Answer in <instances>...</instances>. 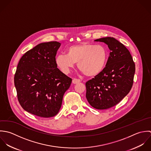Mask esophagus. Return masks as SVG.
<instances>
[{"instance_id":"obj_1","label":"esophagus","mask_w":151,"mask_h":151,"mask_svg":"<svg viewBox=\"0 0 151 151\" xmlns=\"http://www.w3.org/2000/svg\"><path fill=\"white\" fill-rule=\"evenodd\" d=\"M81 82V80L79 79H76V78H73V80H72V83L73 84H76V83H78Z\"/></svg>"}]
</instances>
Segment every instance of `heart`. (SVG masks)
<instances>
[{
    "instance_id": "b5f03b06",
    "label": "heart",
    "mask_w": 151,
    "mask_h": 151,
    "mask_svg": "<svg viewBox=\"0 0 151 151\" xmlns=\"http://www.w3.org/2000/svg\"><path fill=\"white\" fill-rule=\"evenodd\" d=\"M108 59V51L102 45L82 43L69 47L66 54L55 58V63L60 71L68 74L75 63L78 69L88 76H95L104 68Z\"/></svg>"
}]
</instances>
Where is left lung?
<instances>
[{"label":"left lung","instance_id":"1","mask_svg":"<svg viewBox=\"0 0 151 151\" xmlns=\"http://www.w3.org/2000/svg\"><path fill=\"white\" fill-rule=\"evenodd\" d=\"M94 41L106 44L111 52L103 70L86 83V97L93 107L105 110L117 104L131 91L135 65L128 50L114 38Z\"/></svg>","mask_w":151,"mask_h":151}]
</instances>
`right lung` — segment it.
<instances>
[{
    "instance_id": "obj_1",
    "label": "right lung",
    "mask_w": 151,
    "mask_h": 151,
    "mask_svg": "<svg viewBox=\"0 0 151 151\" xmlns=\"http://www.w3.org/2000/svg\"><path fill=\"white\" fill-rule=\"evenodd\" d=\"M60 44L50 41L38 44L26 52L17 65L14 82L22 108L38 117L56 116L72 79L55 63Z\"/></svg>"
}]
</instances>
